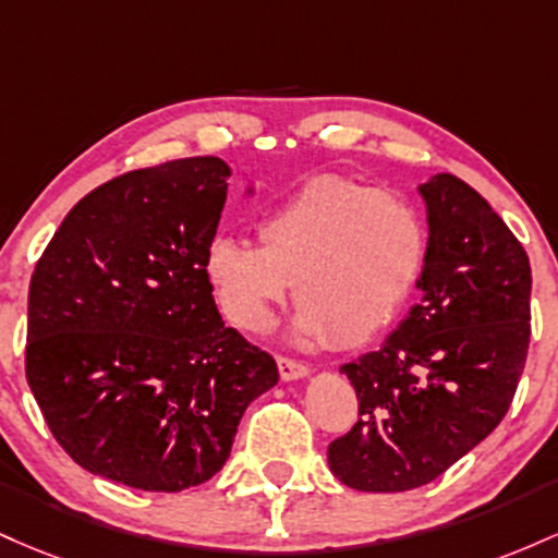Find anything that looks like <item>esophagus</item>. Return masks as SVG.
<instances>
[{
	"label": "esophagus",
	"mask_w": 558,
	"mask_h": 558,
	"mask_svg": "<svg viewBox=\"0 0 558 558\" xmlns=\"http://www.w3.org/2000/svg\"><path fill=\"white\" fill-rule=\"evenodd\" d=\"M277 366H279V377L284 381H295V379L308 377V366H305V363H298L292 359H279Z\"/></svg>",
	"instance_id": "obj_1"
}]
</instances>
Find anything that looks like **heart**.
I'll list each match as a JSON object with an SVG mask.
<instances>
[{"label":"heart","mask_w":558,"mask_h":558,"mask_svg":"<svg viewBox=\"0 0 558 558\" xmlns=\"http://www.w3.org/2000/svg\"><path fill=\"white\" fill-rule=\"evenodd\" d=\"M260 247L216 234L203 268L223 316L266 331L290 292L298 342L348 345L374 340L405 308L427 260V223L396 190H368L342 177H316L258 218Z\"/></svg>","instance_id":"1"}]
</instances>
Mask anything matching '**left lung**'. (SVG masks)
<instances>
[{
	"label": "left lung",
	"mask_w": 558,
	"mask_h": 558,
	"mask_svg": "<svg viewBox=\"0 0 558 558\" xmlns=\"http://www.w3.org/2000/svg\"><path fill=\"white\" fill-rule=\"evenodd\" d=\"M416 192L422 298L377 350L340 366L361 418L329 446V469L363 493L414 490L464 459L506 416L527 359L524 247L461 179L435 173Z\"/></svg>",
	"instance_id": "8db88e82"
}]
</instances>
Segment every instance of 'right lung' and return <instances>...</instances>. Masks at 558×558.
<instances>
[{"label":"right lung","instance_id":"add662e5","mask_svg":"<svg viewBox=\"0 0 558 558\" xmlns=\"http://www.w3.org/2000/svg\"><path fill=\"white\" fill-rule=\"evenodd\" d=\"M229 177L213 155L123 173L68 213L36 263L28 387L97 477L147 493L203 485L279 381L271 355L223 324L203 268Z\"/></svg>","mask_w":558,"mask_h":558}]
</instances>
